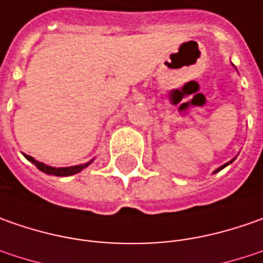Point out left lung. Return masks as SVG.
I'll return each instance as SVG.
<instances>
[{"mask_svg":"<svg viewBox=\"0 0 263 263\" xmlns=\"http://www.w3.org/2000/svg\"><path fill=\"white\" fill-rule=\"evenodd\" d=\"M234 159H236V158H234ZM234 159H231V161H230V162H227V164H224V165H221V167H219V168H217V170H215V171H214V173H218V171H221V170H222V168H226V167H227V165H230V164H231V162H233V161H234Z\"/></svg>","mask_w":263,"mask_h":263,"instance_id":"left-lung-1","label":"left lung"}]
</instances>
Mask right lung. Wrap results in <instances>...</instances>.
Segmentation results:
<instances>
[{
  "instance_id": "right-lung-1",
  "label": "right lung",
  "mask_w": 263,
  "mask_h": 263,
  "mask_svg": "<svg viewBox=\"0 0 263 263\" xmlns=\"http://www.w3.org/2000/svg\"><path fill=\"white\" fill-rule=\"evenodd\" d=\"M25 158L27 161H30L33 165H36L37 170H41L42 173H45V174H49V176H58V177H68V176H73V174H77V173H80L82 170H85L87 165H90L92 162H93V159L92 161H89L86 164H80V165H73V167H51V165H46L44 162H39V161H36L35 158H32L30 155H26L23 154Z\"/></svg>"
}]
</instances>
